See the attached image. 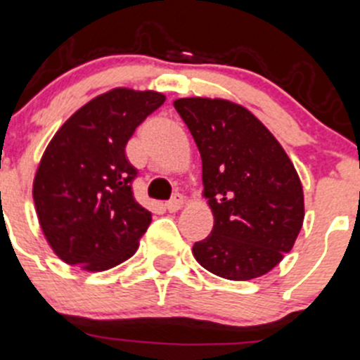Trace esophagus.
I'll list each match as a JSON object with an SVG mask.
<instances>
[{
    "label": "esophagus",
    "instance_id": "obj_1",
    "mask_svg": "<svg viewBox=\"0 0 360 360\" xmlns=\"http://www.w3.org/2000/svg\"><path fill=\"white\" fill-rule=\"evenodd\" d=\"M183 202H184L183 197L174 195L169 202L165 204V207H167V211H170V213H176V211H179L181 207H183Z\"/></svg>",
    "mask_w": 360,
    "mask_h": 360
}]
</instances>
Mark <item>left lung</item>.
<instances>
[{"instance_id":"obj_1","label":"left lung","mask_w":360,"mask_h":360,"mask_svg":"<svg viewBox=\"0 0 360 360\" xmlns=\"http://www.w3.org/2000/svg\"><path fill=\"white\" fill-rule=\"evenodd\" d=\"M202 158V195L213 231L193 245L211 274L250 281L277 266L304 224V190L274 134L241 104L227 99L174 101Z\"/></svg>"}]
</instances>
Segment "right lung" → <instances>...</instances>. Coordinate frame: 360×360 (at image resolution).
Instances as JSON below:
<instances>
[{
	"label": "right lung",
	"instance_id": "obj_1",
	"mask_svg": "<svg viewBox=\"0 0 360 360\" xmlns=\"http://www.w3.org/2000/svg\"><path fill=\"white\" fill-rule=\"evenodd\" d=\"M163 103L154 90L113 89L70 115L46 147L33 200L40 229L63 263L104 271L136 252L153 214L133 197L136 169L126 143Z\"/></svg>",
	"mask_w": 360,
	"mask_h": 360
}]
</instances>
